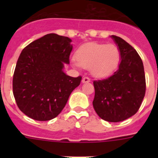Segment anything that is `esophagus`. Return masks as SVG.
<instances>
[{"mask_svg":"<svg viewBox=\"0 0 158 158\" xmlns=\"http://www.w3.org/2000/svg\"><path fill=\"white\" fill-rule=\"evenodd\" d=\"M91 81H90V78L89 77H84L83 79H82V82L83 83H89V82H90Z\"/></svg>","mask_w":158,"mask_h":158,"instance_id":"esophagus-1","label":"esophagus"}]
</instances>
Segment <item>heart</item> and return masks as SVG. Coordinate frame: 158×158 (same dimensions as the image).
Returning <instances> with one entry per match:
<instances>
[{"label": "heart", "instance_id": "b5f03b06", "mask_svg": "<svg viewBox=\"0 0 158 158\" xmlns=\"http://www.w3.org/2000/svg\"><path fill=\"white\" fill-rule=\"evenodd\" d=\"M79 66L89 69L96 77H104L115 71L120 61V51L115 44L89 43L78 49L75 55Z\"/></svg>", "mask_w": 158, "mask_h": 158}]
</instances>
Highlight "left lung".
I'll list each match as a JSON object with an SVG mask.
<instances>
[{
  "label": "left lung",
  "instance_id": "left-lung-1",
  "mask_svg": "<svg viewBox=\"0 0 158 158\" xmlns=\"http://www.w3.org/2000/svg\"><path fill=\"white\" fill-rule=\"evenodd\" d=\"M120 51L118 70L109 77L94 81L93 107L107 122L123 121L139 111L146 93L144 66L139 54L122 38L111 35Z\"/></svg>",
  "mask_w": 158,
  "mask_h": 158
}]
</instances>
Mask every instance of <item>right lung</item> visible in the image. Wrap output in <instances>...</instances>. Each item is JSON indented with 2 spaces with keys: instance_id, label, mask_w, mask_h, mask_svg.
<instances>
[{
  "instance_id": "add662e5",
  "label": "right lung",
  "mask_w": 158,
  "mask_h": 158,
  "mask_svg": "<svg viewBox=\"0 0 158 158\" xmlns=\"http://www.w3.org/2000/svg\"><path fill=\"white\" fill-rule=\"evenodd\" d=\"M72 40L57 34H47L31 43L16 62L12 90L16 104L35 120L47 121L62 111L81 77H73L63 72L69 63Z\"/></svg>"
}]
</instances>
